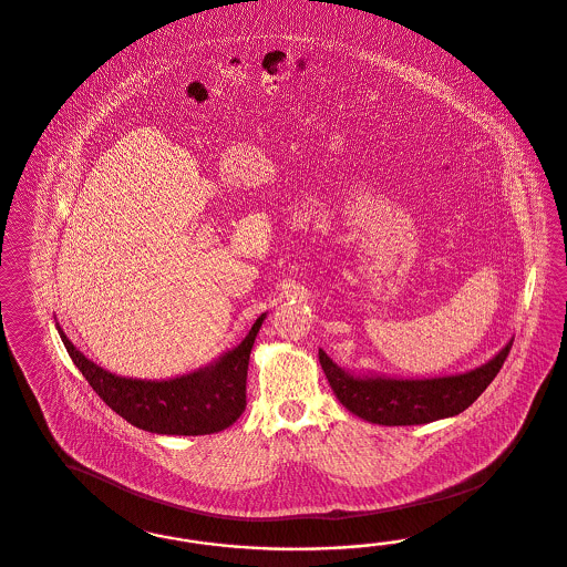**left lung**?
I'll use <instances>...</instances> for the list:
<instances>
[{"label": "left lung", "instance_id": "left-lung-1", "mask_svg": "<svg viewBox=\"0 0 567 567\" xmlns=\"http://www.w3.org/2000/svg\"><path fill=\"white\" fill-rule=\"evenodd\" d=\"M513 341L486 364L450 377L435 379H391L379 374L355 377L339 369L318 350L322 371L337 400L355 416L377 425H425L449 419L468 409L503 369Z\"/></svg>", "mask_w": 567, "mask_h": 567}]
</instances>
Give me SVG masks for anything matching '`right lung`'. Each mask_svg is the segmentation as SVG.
Here are the masks:
<instances>
[{"label": "right lung", "instance_id": "1", "mask_svg": "<svg viewBox=\"0 0 567 567\" xmlns=\"http://www.w3.org/2000/svg\"><path fill=\"white\" fill-rule=\"evenodd\" d=\"M264 318L266 313L255 320L235 350L219 355L214 364L167 381L127 379L104 371L79 352L59 324L56 329L92 390L127 423L163 435H207L230 427L247 406L249 355Z\"/></svg>", "mask_w": 567, "mask_h": 567}]
</instances>
